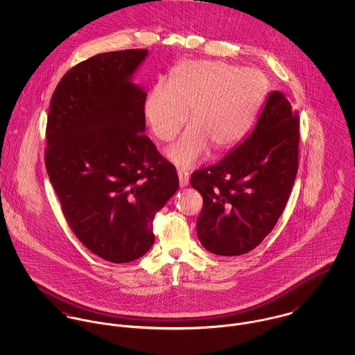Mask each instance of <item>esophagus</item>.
<instances>
[{"label":"esophagus","instance_id":"34e87169","mask_svg":"<svg viewBox=\"0 0 355 355\" xmlns=\"http://www.w3.org/2000/svg\"><path fill=\"white\" fill-rule=\"evenodd\" d=\"M178 175H179V184L180 187H187L189 186V182H190V176L186 171H178Z\"/></svg>","mask_w":355,"mask_h":355}]
</instances>
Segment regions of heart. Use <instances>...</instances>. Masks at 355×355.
Returning <instances> with one entry per match:
<instances>
[{"label": "heart", "mask_w": 355, "mask_h": 355, "mask_svg": "<svg viewBox=\"0 0 355 355\" xmlns=\"http://www.w3.org/2000/svg\"><path fill=\"white\" fill-rule=\"evenodd\" d=\"M265 73L224 61H184L171 83L158 80L144 110L154 135L171 141L190 120L193 125L166 149L180 168H193L211 150L236 146L253 128L268 94Z\"/></svg>", "instance_id": "1"}]
</instances>
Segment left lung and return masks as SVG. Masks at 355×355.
<instances>
[{"instance_id":"1","label":"left lung","mask_w":355,"mask_h":355,"mask_svg":"<svg viewBox=\"0 0 355 355\" xmlns=\"http://www.w3.org/2000/svg\"><path fill=\"white\" fill-rule=\"evenodd\" d=\"M298 145L297 113L283 93L270 92L248 137L193 175L203 198L197 235L207 252L249 253L273 230L297 176Z\"/></svg>"}]
</instances>
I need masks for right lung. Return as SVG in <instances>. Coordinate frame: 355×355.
<instances>
[{
    "mask_svg": "<svg viewBox=\"0 0 355 355\" xmlns=\"http://www.w3.org/2000/svg\"><path fill=\"white\" fill-rule=\"evenodd\" d=\"M148 55L107 51L75 65L48 116L45 164L62 213L90 252L114 263L150 250L153 218L179 187L144 134L148 93L134 75Z\"/></svg>",
    "mask_w": 355,
    "mask_h": 355,
    "instance_id": "add662e5",
    "label": "right lung"
}]
</instances>
